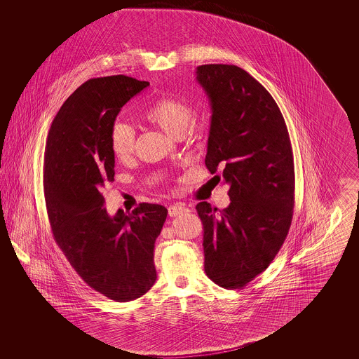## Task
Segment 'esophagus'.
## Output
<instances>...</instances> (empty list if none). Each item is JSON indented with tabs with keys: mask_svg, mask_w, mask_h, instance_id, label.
<instances>
[{
	"mask_svg": "<svg viewBox=\"0 0 359 359\" xmlns=\"http://www.w3.org/2000/svg\"><path fill=\"white\" fill-rule=\"evenodd\" d=\"M189 209L185 207L184 204H182V203H176L174 205H170L168 207V215L171 216V217H177V216H180V215H183V213H187Z\"/></svg>",
	"mask_w": 359,
	"mask_h": 359,
	"instance_id": "obj_1",
	"label": "esophagus"
}]
</instances>
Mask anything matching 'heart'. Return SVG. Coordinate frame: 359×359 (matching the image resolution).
<instances>
[{"mask_svg":"<svg viewBox=\"0 0 359 359\" xmlns=\"http://www.w3.org/2000/svg\"><path fill=\"white\" fill-rule=\"evenodd\" d=\"M194 116L192 107L180 98L159 97L142 111V120L147 121L174 138H180L185 131L195 130L188 126ZM135 133L129 123L116 121L109 133V146L118 161H126L134 151Z\"/></svg>","mask_w":359,"mask_h":359,"instance_id":"heart-1","label":"heart"}]
</instances>
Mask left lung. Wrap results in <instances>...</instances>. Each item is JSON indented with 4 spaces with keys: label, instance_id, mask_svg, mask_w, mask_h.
Masks as SVG:
<instances>
[{
    "label": "left lung",
    "instance_id": "obj_1",
    "mask_svg": "<svg viewBox=\"0 0 359 359\" xmlns=\"http://www.w3.org/2000/svg\"><path fill=\"white\" fill-rule=\"evenodd\" d=\"M212 107L205 165L230 185L219 210L196 205L204 226V270L222 288L245 287L264 271L292 222L294 154L282 111L267 89L233 65L197 67Z\"/></svg>",
    "mask_w": 359,
    "mask_h": 359
}]
</instances>
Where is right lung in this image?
Here are the masks:
<instances>
[{"mask_svg": "<svg viewBox=\"0 0 359 359\" xmlns=\"http://www.w3.org/2000/svg\"><path fill=\"white\" fill-rule=\"evenodd\" d=\"M149 86L125 75L88 80L59 109L44 149V200L55 242L92 290L120 303L141 297L156 280L154 246L167 217L163 205L149 203L111 217L101 194L114 180L110 128Z\"/></svg>", "mask_w": 359, "mask_h": 359, "instance_id": "1", "label": "right lung"}]
</instances>
